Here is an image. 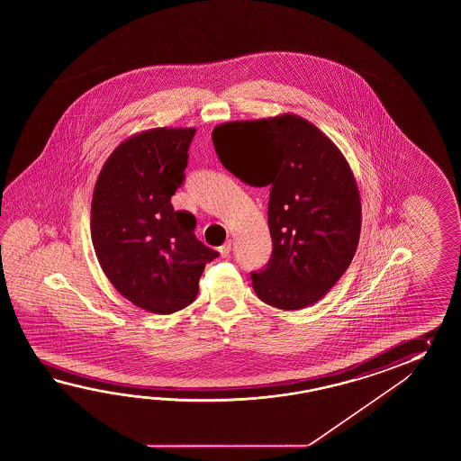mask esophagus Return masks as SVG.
<instances>
[{
    "label": "esophagus",
    "mask_w": 461,
    "mask_h": 461,
    "mask_svg": "<svg viewBox=\"0 0 461 461\" xmlns=\"http://www.w3.org/2000/svg\"><path fill=\"white\" fill-rule=\"evenodd\" d=\"M230 249H232V240H227L226 244L219 247V254H221V257H229Z\"/></svg>",
    "instance_id": "1"
}]
</instances>
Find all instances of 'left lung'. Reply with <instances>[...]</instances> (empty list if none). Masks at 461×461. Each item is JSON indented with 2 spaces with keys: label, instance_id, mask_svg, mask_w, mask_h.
Returning <instances> with one entry per match:
<instances>
[{
  "label": "left lung",
  "instance_id": "obj_1",
  "mask_svg": "<svg viewBox=\"0 0 461 461\" xmlns=\"http://www.w3.org/2000/svg\"><path fill=\"white\" fill-rule=\"evenodd\" d=\"M221 163L250 186H270L274 250L252 274L257 296L280 310L320 302L343 276L361 235V197L341 149L294 113L212 130Z\"/></svg>",
  "mask_w": 461,
  "mask_h": 461
}]
</instances>
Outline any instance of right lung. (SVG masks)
Here are the masks:
<instances>
[{"instance_id":"right-lung-1","label":"right lung","mask_w":461,"mask_h":461,"mask_svg":"<svg viewBox=\"0 0 461 461\" xmlns=\"http://www.w3.org/2000/svg\"><path fill=\"white\" fill-rule=\"evenodd\" d=\"M196 128H149L118 145L97 177L90 235L98 264L128 302L169 314L196 300L216 250L197 240L196 217L175 211Z\"/></svg>"}]
</instances>
